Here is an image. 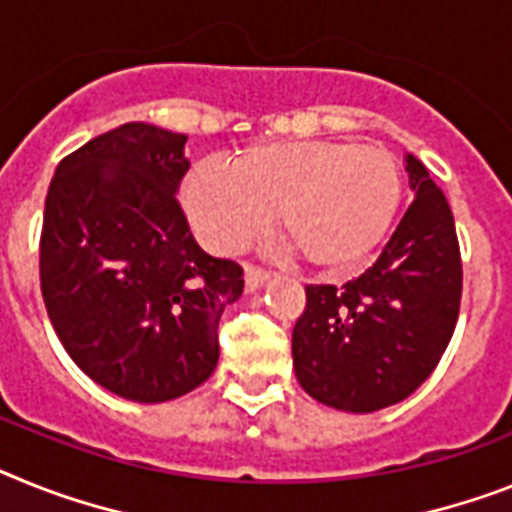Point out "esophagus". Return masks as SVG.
Wrapping results in <instances>:
<instances>
[{
  "instance_id": "obj_1",
  "label": "esophagus",
  "mask_w": 512,
  "mask_h": 512,
  "mask_svg": "<svg viewBox=\"0 0 512 512\" xmlns=\"http://www.w3.org/2000/svg\"><path fill=\"white\" fill-rule=\"evenodd\" d=\"M268 278H270L268 270L255 268V265H247V268H244V283H247V291H257L265 281H268Z\"/></svg>"
}]
</instances>
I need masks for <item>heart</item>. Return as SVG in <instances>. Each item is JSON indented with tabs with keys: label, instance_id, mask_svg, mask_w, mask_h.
I'll return each instance as SVG.
<instances>
[{
	"label": "heart",
	"instance_id": "b5f03b06",
	"mask_svg": "<svg viewBox=\"0 0 512 512\" xmlns=\"http://www.w3.org/2000/svg\"><path fill=\"white\" fill-rule=\"evenodd\" d=\"M401 190V166L390 150L307 140L252 148L234 169L200 161L182 200L208 247H239L278 210L286 242L309 265L346 270L388 234Z\"/></svg>",
	"mask_w": 512,
	"mask_h": 512
}]
</instances>
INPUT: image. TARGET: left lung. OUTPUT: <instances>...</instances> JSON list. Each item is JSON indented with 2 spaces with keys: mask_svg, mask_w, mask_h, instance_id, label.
<instances>
[{
  "mask_svg": "<svg viewBox=\"0 0 512 512\" xmlns=\"http://www.w3.org/2000/svg\"><path fill=\"white\" fill-rule=\"evenodd\" d=\"M414 203L375 265L343 286H307L291 336L296 380L338 411L388 409L437 367L461 309L453 210L424 163L406 156Z\"/></svg>",
  "mask_w": 512,
  "mask_h": 512,
  "instance_id": "8db88e82",
  "label": "left lung"
}]
</instances>
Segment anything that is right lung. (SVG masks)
Returning <instances> with one entry per match:
<instances>
[{
    "label": "right lung",
    "mask_w": 512,
    "mask_h": 512,
    "mask_svg": "<svg viewBox=\"0 0 512 512\" xmlns=\"http://www.w3.org/2000/svg\"><path fill=\"white\" fill-rule=\"evenodd\" d=\"M187 135L127 122L54 171L41 231V294L59 341L101 388L174 401L218 364V320L244 289L205 255L176 190Z\"/></svg>",
    "instance_id": "add662e5"
}]
</instances>
